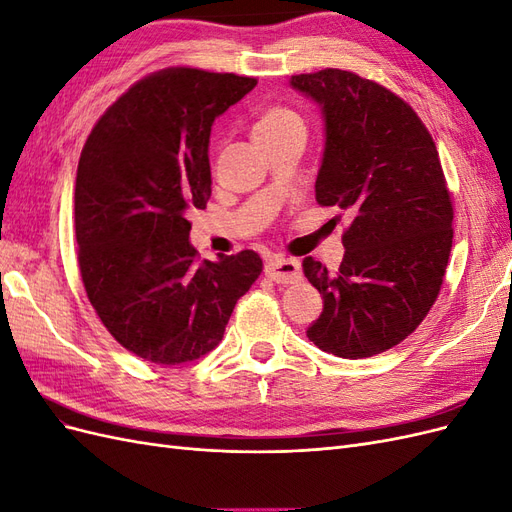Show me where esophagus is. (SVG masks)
I'll list each match as a JSON object with an SVG mask.
<instances>
[{
	"label": "esophagus",
	"mask_w": 512,
	"mask_h": 512,
	"mask_svg": "<svg viewBox=\"0 0 512 512\" xmlns=\"http://www.w3.org/2000/svg\"><path fill=\"white\" fill-rule=\"evenodd\" d=\"M265 273L277 284H294L301 280V265L292 258L275 256L265 265Z\"/></svg>",
	"instance_id": "obj_1"
}]
</instances>
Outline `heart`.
<instances>
[{
	"instance_id": "1",
	"label": "heart",
	"mask_w": 512,
	"mask_h": 512,
	"mask_svg": "<svg viewBox=\"0 0 512 512\" xmlns=\"http://www.w3.org/2000/svg\"><path fill=\"white\" fill-rule=\"evenodd\" d=\"M299 123L303 126V119L299 117V113L290 111L286 106H271L260 115L256 123V132H271V130L288 128V126H299Z\"/></svg>"
}]
</instances>
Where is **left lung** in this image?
<instances>
[{
	"label": "left lung",
	"mask_w": 512,
	"mask_h": 512,
	"mask_svg": "<svg viewBox=\"0 0 512 512\" xmlns=\"http://www.w3.org/2000/svg\"><path fill=\"white\" fill-rule=\"evenodd\" d=\"M290 83L327 123L318 205L350 218L335 273L303 260L324 299L307 337L342 359H365L404 342L436 303L453 247L451 192L425 123L391 89L339 68Z\"/></svg>",
	"instance_id": "left-lung-1"
}]
</instances>
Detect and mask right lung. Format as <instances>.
I'll return each instance as SVG.
<instances>
[{"instance_id":"add662e5","label":"right lung","mask_w":512,"mask_h":512,"mask_svg":"<svg viewBox=\"0 0 512 512\" xmlns=\"http://www.w3.org/2000/svg\"><path fill=\"white\" fill-rule=\"evenodd\" d=\"M256 83L188 66L153 72L106 108L81 151L83 286L108 333L145 361L181 365L211 352L262 271L254 250L200 260L188 220L211 198V123Z\"/></svg>"}]
</instances>
